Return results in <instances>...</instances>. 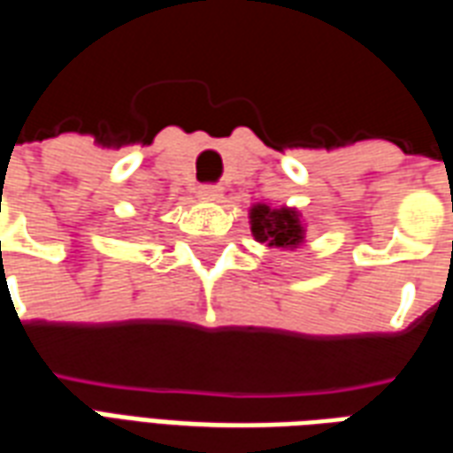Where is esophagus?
<instances>
[{
	"instance_id": "1",
	"label": "esophagus",
	"mask_w": 453,
	"mask_h": 453,
	"mask_svg": "<svg viewBox=\"0 0 453 453\" xmlns=\"http://www.w3.org/2000/svg\"><path fill=\"white\" fill-rule=\"evenodd\" d=\"M198 198H203V201H220L223 198V188L213 187V184L198 187Z\"/></svg>"
}]
</instances>
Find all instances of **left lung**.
<instances>
[{"label":"left lung","instance_id":"left-lung-1","mask_svg":"<svg viewBox=\"0 0 453 453\" xmlns=\"http://www.w3.org/2000/svg\"><path fill=\"white\" fill-rule=\"evenodd\" d=\"M250 230L259 245L274 250H298L305 242L303 216L288 206H269V203H252L250 208Z\"/></svg>","mask_w":453,"mask_h":453}]
</instances>
